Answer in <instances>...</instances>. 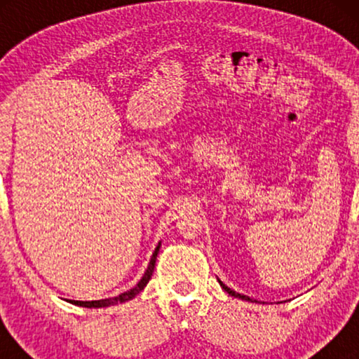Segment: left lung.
Returning a JSON list of instances; mask_svg holds the SVG:
<instances>
[{"label":"left lung","instance_id":"left-lung-1","mask_svg":"<svg viewBox=\"0 0 359 359\" xmlns=\"http://www.w3.org/2000/svg\"><path fill=\"white\" fill-rule=\"evenodd\" d=\"M219 284H220V286H222V289H224V291H227V292L230 294V296H233V297H237V299H242V301H248V302H258V301H255V299H252V297L245 296V294L235 292V291H233V289H230L229 286H225V284H224L222 281H220V279H219Z\"/></svg>","mask_w":359,"mask_h":359}]
</instances>
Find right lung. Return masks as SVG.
<instances>
[{"label": "right lung", "mask_w": 359, "mask_h": 359, "mask_svg": "<svg viewBox=\"0 0 359 359\" xmlns=\"http://www.w3.org/2000/svg\"><path fill=\"white\" fill-rule=\"evenodd\" d=\"M160 245H161V243L156 245V248H155L154 255H151L150 263H149V266H147V269H145L144 276H142L140 281L137 283L134 287L129 289V291L122 292V294H119V296H116V297L100 299V301H72V299H65V301L70 302V304H75V306L88 307V309H93V307H95V309L109 307V306H116V304H122V302L130 301V299H134V297L137 296V294H139V292L142 291V289H144V287L147 286V283L150 281L151 274H154V268H155V262H156V255H158V252H160Z\"/></svg>", "instance_id": "right-lung-1"}]
</instances>
